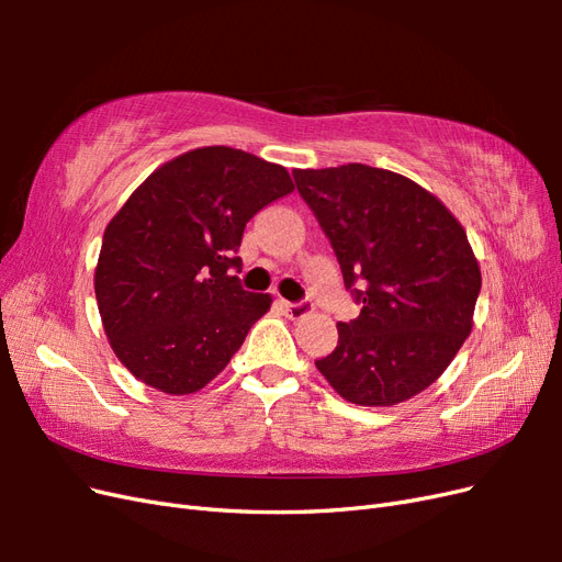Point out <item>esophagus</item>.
<instances>
[{
	"mask_svg": "<svg viewBox=\"0 0 562 562\" xmlns=\"http://www.w3.org/2000/svg\"><path fill=\"white\" fill-rule=\"evenodd\" d=\"M281 307H283V314L288 316V318H293V321H297V318H304L307 314H312V304L310 302H281Z\"/></svg>",
	"mask_w": 562,
	"mask_h": 562,
	"instance_id": "1",
	"label": "esophagus"
}]
</instances>
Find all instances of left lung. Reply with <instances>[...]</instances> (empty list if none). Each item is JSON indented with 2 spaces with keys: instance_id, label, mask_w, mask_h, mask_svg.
Listing matches in <instances>:
<instances>
[{
  "instance_id": "obj_1",
  "label": "left lung",
  "mask_w": 562,
  "mask_h": 562,
  "mask_svg": "<svg viewBox=\"0 0 562 562\" xmlns=\"http://www.w3.org/2000/svg\"><path fill=\"white\" fill-rule=\"evenodd\" d=\"M361 314L337 323L316 368L356 405H396L434 384L473 326L481 269L464 227L417 182L366 164L293 171Z\"/></svg>"
}]
</instances>
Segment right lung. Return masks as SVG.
I'll return each instance as SVG.
<instances>
[{
  "mask_svg": "<svg viewBox=\"0 0 562 562\" xmlns=\"http://www.w3.org/2000/svg\"><path fill=\"white\" fill-rule=\"evenodd\" d=\"M291 192L283 166L215 145L164 164L128 196L103 236L95 300L135 378L182 396L225 370L271 304L234 277L246 223Z\"/></svg>",
  "mask_w": 562,
  "mask_h": 562,
  "instance_id": "obj_1",
  "label": "right lung"
}]
</instances>
